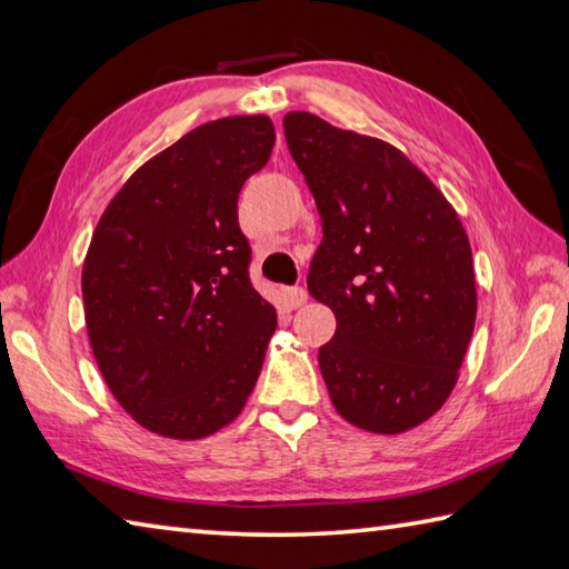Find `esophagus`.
Wrapping results in <instances>:
<instances>
[{
  "label": "esophagus",
  "mask_w": 569,
  "mask_h": 569,
  "mask_svg": "<svg viewBox=\"0 0 569 569\" xmlns=\"http://www.w3.org/2000/svg\"><path fill=\"white\" fill-rule=\"evenodd\" d=\"M307 301V289H301V287H287L284 292H282V305L287 307V309H297V307H301Z\"/></svg>",
  "instance_id": "34e87169"
}]
</instances>
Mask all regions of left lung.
I'll return each instance as SVG.
<instances>
[{"label":"left lung","instance_id":"1","mask_svg":"<svg viewBox=\"0 0 569 569\" xmlns=\"http://www.w3.org/2000/svg\"><path fill=\"white\" fill-rule=\"evenodd\" d=\"M282 124L321 216L307 287L336 317L319 349L333 408L368 432L410 430L442 408L471 341L469 238L400 149L311 112Z\"/></svg>","mask_w":569,"mask_h":569}]
</instances>
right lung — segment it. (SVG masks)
Wrapping results in <instances>:
<instances>
[{"instance_id":"add662e5","label":"right lung","mask_w":569,"mask_h":569,"mask_svg":"<svg viewBox=\"0 0 569 569\" xmlns=\"http://www.w3.org/2000/svg\"><path fill=\"white\" fill-rule=\"evenodd\" d=\"M272 144L264 114L196 127L132 173L92 233L90 346L112 396L149 432L213 435L258 382L277 315L250 282L238 196Z\"/></svg>"}]
</instances>
